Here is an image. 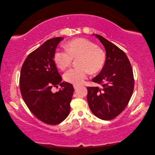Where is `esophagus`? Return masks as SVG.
I'll use <instances>...</instances> for the list:
<instances>
[{
	"label": "esophagus",
	"instance_id": "obj_1",
	"mask_svg": "<svg viewBox=\"0 0 155 155\" xmlns=\"http://www.w3.org/2000/svg\"><path fill=\"white\" fill-rule=\"evenodd\" d=\"M74 89H75V90H76V89L78 88V85H74Z\"/></svg>",
	"mask_w": 155,
	"mask_h": 155
}]
</instances>
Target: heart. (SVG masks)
Instances as JSON below:
<instances>
[{"label":"heart","mask_w":155,"mask_h":155,"mask_svg":"<svg viewBox=\"0 0 155 155\" xmlns=\"http://www.w3.org/2000/svg\"><path fill=\"white\" fill-rule=\"evenodd\" d=\"M66 51H57L54 54V62L61 70H66L72 63V59H78L79 66L69 70L64 74V79L68 83L79 85L87 78L88 72L95 74L104 67L106 54L104 50L92 41L78 38L65 44Z\"/></svg>","instance_id":"heart-1"}]
</instances>
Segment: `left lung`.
<instances>
[{"label":"left lung","instance_id":"obj_1","mask_svg":"<svg viewBox=\"0 0 155 155\" xmlns=\"http://www.w3.org/2000/svg\"><path fill=\"white\" fill-rule=\"evenodd\" d=\"M94 35L104 46L106 61L100 74L92 79L101 88L87 87V101L96 117L110 120L125 109L132 96L134 86L133 69L123 50L102 36Z\"/></svg>","mask_w":155,"mask_h":155}]
</instances>
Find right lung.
Returning <instances> with one entry per match:
<instances>
[{
    "mask_svg": "<svg viewBox=\"0 0 155 155\" xmlns=\"http://www.w3.org/2000/svg\"><path fill=\"white\" fill-rule=\"evenodd\" d=\"M63 37L46 41L30 53L23 63L19 85L23 100L37 118L49 125H57L66 119L70 110L74 87L61 83L54 62V54ZM62 89L54 93L53 87Z\"/></svg>",
    "mask_w": 155,
    "mask_h": 155,
    "instance_id": "add662e5",
    "label": "right lung"
}]
</instances>
